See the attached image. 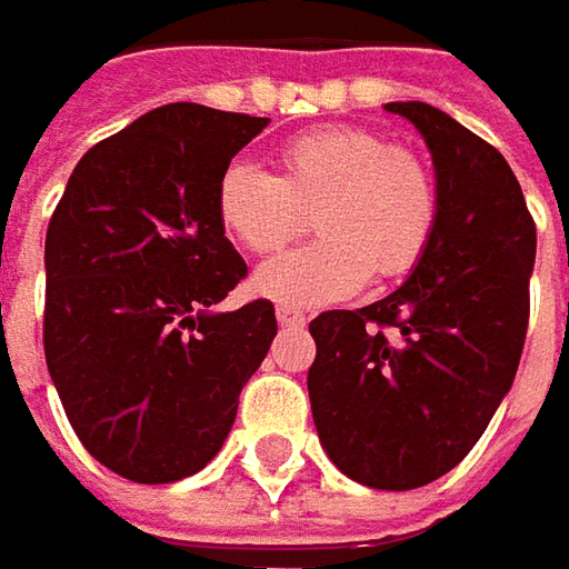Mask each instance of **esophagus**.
Here are the masks:
<instances>
[{"label":"esophagus","instance_id":"1","mask_svg":"<svg viewBox=\"0 0 569 569\" xmlns=\"http://www.w3.org/2000/svg\"><path fill=\"white\" fill-rule=\"evenodd\" d=\"M274 319H278V326H284V329H300V326L307 322V317H303L300 310H295V307H278V310H274Z\"/></svg>","mask_w":569,"mask_h":569}]
</instances>
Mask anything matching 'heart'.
Instances as JSON below:
<instances>
[{"instance_id": "1", "label": "heart", "mask_w": 569, "mask_h": 569, "mask_svg": "<svg viewBox=\"0 0 569 569\" xmlns=\"http://www.w3.org/2000/svg\"><path fill=\"white\" fill-rule=\"evenodd\" d=\"M319 240L269 259L252 288L278 303L317 307L377 278H402L425 256L437 189L427 164L367 129H313L278 151V173L237 161L218 180V221L250 252L295 240L310 211Z\"/></svg>"}]
</instances>
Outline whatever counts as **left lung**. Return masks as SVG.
<instances>
[{"label":"left lung","instance_id":"obj_1","mask_svg":"<svg viewBox=\"0 0 569 569\" xmlns=\"http://www.w3.org/2000/svg\"><path fill=\"white\" fill-rule=\"evenodd\" d=\"M425 139L437 221L402 284L310 322L307 373L326 456L348 478L411 491L456 469L510 392L529 326L536 224L507 158L449 113L396 100Z\"/></svg>","mask_w":569,"mask_h":569}]
</instances>
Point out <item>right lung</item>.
Segmentation results:
<instances>
[{
  "mask_svg": "<svg viewBox=\"0 0 569 569\" xmlns=\"http://www.w3.org/2000/svg\"><path fill=\"white\" fill-rule=\"evenodd\" d=\"M266 126L158 107L78 161L50 218L47 367L78 440L129 481L206 469L278 332L269 300L218 310L247 274L218 180Z\"/></svg>",
  "mask_w": 569,
  "mask_h": 569,
  "instance_id": "obj_1",
  "label": "right lung"
}]
</instances>
